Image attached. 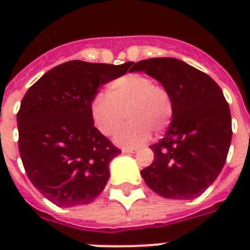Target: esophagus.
Returning <instances> with one entry per match:
<instances>
[{
	"label": "esophagus",
	"mask_w": 250,
	"mask_h": 250,
	"mask_svg": "<svg viewBox=\"0 0 250 250\" xmlns=\"http://www.w3.org/2000/svg\"><path fill=\"white\" fill-rule=\"evenodd\" d=\"M122 152L123 153H136L137 149L136 148H123L122 149Z\"/></svg>",
	"instance_id": "1"
}]
</instances>
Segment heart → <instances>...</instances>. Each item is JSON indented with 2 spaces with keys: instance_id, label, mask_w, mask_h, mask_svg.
I'll list each match as a JSON object with an SVG mask.
<instances>
[{
  "instance_id": "heart-1",
  "label": "heart",
  "mask_w": 250,
  "mask_h": 250,
  "mask_svg": "<svg viewBox=\"0 0 250 250\" xmlns=\"http://www.w3.org/2000/svg\"><path fill=\"white\" fill-rule=\"evenodd\" d=\"M174 104L170 92L154 84L143 74H127L113 80L107 94L97 93L90 102V115L94 125L105 136H113L124 121L130 122L118 132L115 143L122 146H139L150 137V129L161 132L171 122Z\"/></svg>"
}]
</instances>
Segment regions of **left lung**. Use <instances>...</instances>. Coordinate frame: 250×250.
<instances>
[{
  "label": "left lung",
  "instance_id": "left-lung-1",
  "mask_svg": "<svg viewBox=\"0 0 250 250\" xmlns=\"http://www.w3.org/2000/svg\"><path fill=\"white\" fill-rule=\"evenodd\" d=\"M131 71H144L158 80L174 104L168 129L150 145L154 161L141 170V176L165 198L197 197L222 171L232 139L231 113L221 86L176 58L143 60Z\"/></svg>",
  "mask_w": 250,
  "mask_h": 250
}]
</instances>
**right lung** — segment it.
<instances>
[{
	"label": "right lung",
	"instance_id": "1",
	"mask_svg": "<svg viewBox=\"0 0 250 250\" xmlns=\"http://www.w3.org/2000/svg\"><path fill=\"white\" fill-rule=\"evenodd\" d=\"M131 64L68 61L44 74L21 100V162L36 189L57 206L86 205L105 188L110 161L122 150L94 127L90 102Z\"/></svg>",
	"mask_w": 250,
	"mask_h": 250
}]
</instances>
